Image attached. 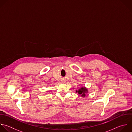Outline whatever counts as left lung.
I'll return each mask as SVG.
<instances>
[{
  "instance_id": "1",
  "label": "left lung",
  "mask_w": 132,
  "mask_h": 132,
  "mask_svg": "<svg viewBox=\"0 0 132 132\" xmlns=\"http://www.w3.org/2000/svg\"><path fill=\"white\" fill-rule=\"evenodd\" d=\"M78 92L79 94L81 95L82 97H85V93L87 92V89L85 87H81L80 89H79L78 91H76V92Z\"/></svg>"
}]
</instances>
